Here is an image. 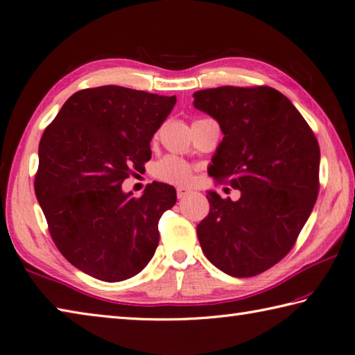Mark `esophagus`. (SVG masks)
Returning <instances> with one entry per match:
<instances>
[{"mask_svg": "<svg viewBox=\"0 0 355 355\" xmlns=\"http://www.w3.org/2000/svg\"><path fill=\"white\" fill-rule=\"evenodd\" d=\"M189 192H191V191L186 189V188H178V189H177V197H178V198H183V197L188 196Z\"/></svg>", "mask_w": 355, "mask_h": 355, "instance_id": "esophagus-1", "label": "esophagus"}]
</instances>
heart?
I'll return each instance as SVG.
<instances>
[{
	"instance_id": "b5f03b06",
	"label": "heart",
	"mask_w": 355,
	"mask_h": 355,
	"mask_svg": "<svg viewBox=\"0 0 355 355\" xmlns=\"http://www.w3.org/2000/svg\"><path fill=\"white\" fill-rule=\"evenodd\" d=\"M155 175L161 182L184 186L191 182L192 169L183 159L177 157H166L157 164Z\"/></svg>"
}]
</instances>
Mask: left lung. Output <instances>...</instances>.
<instances>
[{
  "label": "left lung",
  "instance_id": "8db88e82",
  "mask_svg": "<svg viewBox=\"0 0 355 355\" xmlns=\"http://www.w3.org/2000/svg\"><path fill=\"white\" fill-rule=\"evenodd\" d=\"M194 107L223 133L208 173L241 191L237 202L208 191L200 247L223 273L256 276L292 250L311 216L320 188L318 141L292 102L270 87L200 89Z\"/></svg>",
  "mask_w": 355,
  "mask_h": 355
}]
</instances>
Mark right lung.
<instances>
[{"mask_svg": "<svg viewBox=\"0 0 355 355\" xmlns=\"http://www.w3.org/2000/svg\"><path fill=\"white\" fill-rule=\"evenodd\" d=\"M116 85L74 93L38 146L35 196L57 248L80 272L107 282L132 278L158 247V222L177 202L173 186L121 184L152 157L150 141L175 105Z\"/></svg>", "mask_w": 355, "mask_h": 355, "instance_id": "add662e5", "label": "right lung"}]
</instances>
